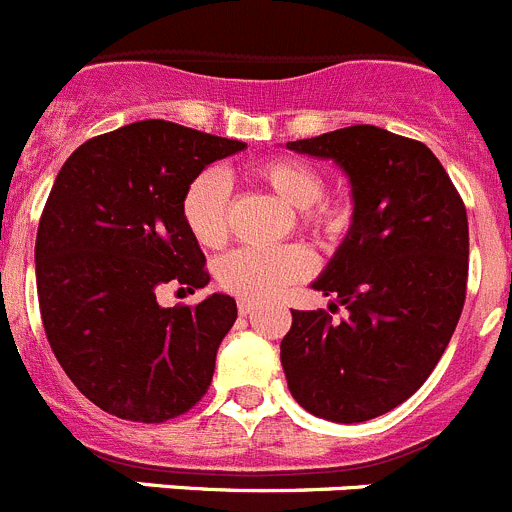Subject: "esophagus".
Returning a JSON list of instances; mask_svg holds the SVG:
<instances>
[{"instance_id": "obj_1", "label": "esophagus", "mask_w": 512, "mask_h": 512, "mask_svg": "<svg viewBox=\"0 0 512 512\" xmlns=\"http://www.w3.org/2000/svg\"><path fill=\"white\" fill-rule=\"evenodd\" d=\"M238 312H241V317H248V314L256 312V304L246 302V299H243V302H238Z\"/></svg>"}]
</instances>
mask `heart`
<instances>
[{
    "label": "heart",
    "instance_id": "1",
    "mask_svg": "<svg viewBox=\"0 0 512 512\" xmlns=\"http://www.w3.org/2000/svg\"><path fill=\"white\" fill-rule=\"evenodd\" d=\"M251 175L269 187L289 208L299 210L302 228L320 238H335L348 231L350 210L340 200L322 198L325 177L314 164L297 157H274L259 162ZM228 203L231 182L220 170L200 172L182 195V220L203 248L223 246L228 238ZM312 271V256L302 246L238 248L218 264V284L233 297L264 302L279 297L289 284Z\"/></svg>",
    "mask_w": 512,
    "mask_h": 512
}]
</instances>
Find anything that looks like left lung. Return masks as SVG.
Here are the masks:
<instances>
[{"instance_id": "1", "label": "left lung", "mask_w": 512, "mask_h": 512, "mask_svg": "<svg viewBox=\"0 0 512 512\" xmlns=\"http://www.w3.org/2000/svg\"><path fill=\"white\" fill-rule=\"evenodd\" d=\"M287 149L340 164L353 185V225L312 284L348 317L292 309L281 365L302 409L360 424L414 396L447 350L467 294V210L426 144L378 126Z\"/></svg>"}]
</instances>
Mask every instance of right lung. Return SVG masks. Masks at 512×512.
<instances>
[{"label": "right lung", "mask_w": 512, "mask_h": 512, "mask_svg": "<svg viewBox=\"0 0 512 512\" xmlns=\"http://www.w3.org/2000/svg\"><path fill=\"white\" fill-rule=\"evenodd\" d=\"M243 147L147 119L88 139L60 167L35 241L42 325L75 388L106 414L159 424L208 391L236 299L162 307L157 292L210 281L182 195Z\"/></svg>", "instance_id": "right-lung-1"}]
</instances>
